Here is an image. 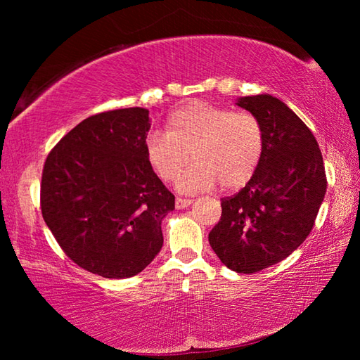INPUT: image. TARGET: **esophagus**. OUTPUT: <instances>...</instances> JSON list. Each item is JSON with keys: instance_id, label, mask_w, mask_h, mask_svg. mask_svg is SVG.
<instances>
[{"instance_id": "1", "label": "esophagus", "mask_w": 360, "mask_h": 360, "mask_svg": "<svg viewBox=\"0 0 360 360\" xmlns=\"http://www.w3.org/2000/svg\"><path fill=\"white\" fill-rule=\"evenodd\" d=\"M174 205H176V208H178V210H184V208H187V206L192 205V200L191 198H181V197H178V198H176Z\"/></svg>"}]
</instances>
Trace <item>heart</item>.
<instances>
[{
    "label": "heart",
    "instance_id": "b5f03b06",
    "mask_svg": "<svg viewBox=\"0 0 360 360\" xmlns=\"http://www.w3.org/2000/svg\"><path fill=\"white\" fill-rule=\"evenodd\" d=\"M265 144L257 115L197 100L169 114L167 133L152 130L146 135L144 155L163 182H174L193 160L181 176V192L210 191L217 184L222 191H238L257 172Z\"/></svg>",
    "mask_w": 360,
    "mask_h": 360
}]
</instances>
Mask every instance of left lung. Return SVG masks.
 Instances as JSON below:
<instances>
[{
    "instance_id": "1",
    "label": "left lung",
    "mask_w": 360,
    "mask_h": 360,
    "mask_svg": "<svg viewBox=\"0 0 360 360\" xmlns=\"http://www.w3.org/2000/svg\"><path fill=\"white\" fill-rule=\"evenodd\" d=\"M236 105L257 115L266 144L252 179L221 200L210 245L236 273L264 270L295 251L314 227L327 178L314 135L271 95L243 96Z\"/></svg>"
}]
</instances>
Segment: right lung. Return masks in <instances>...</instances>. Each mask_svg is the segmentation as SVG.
Segmentation results:
<instances>
[{"label":"right lung","mask_w":360,"mask_h":360,"mask_svg":"<svg viewBox=\"0 0 360 360\" xmlns=\"http://www.w3.org/2000/svg\"><path fill=\"white\" fill-rule=\"evenodd\" d=\"M149 129L144 108L100 112L46 158L42 217L63 252L94 275L135 276L162 249V221L174 210V195L146 160Z\"/></svg>","instance_id":"obj_1"}]
</instances>
